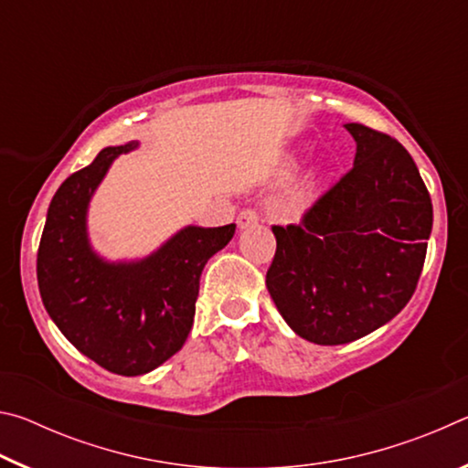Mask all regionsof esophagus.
<instances>
[{
	"mask_svg": "<svg viewBox=\"0 0 468 468\" xmlns=\"http://www.w3.org/2000/svg\"><path fill=\"white\" fill-rule=\"evenodd\" d=\"M260 218H262V212H260L258 208H245L239 212V217H237V225L245 229V227L258 225Z\"/></svg>",
	"mask_w": 468,
	"mask_h": 468,
	"instance_id": "esophagus-1",
	"label": "esophagus"
}]
</instances>
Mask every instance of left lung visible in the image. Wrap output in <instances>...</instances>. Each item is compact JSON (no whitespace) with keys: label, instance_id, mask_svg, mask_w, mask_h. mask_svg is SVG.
<instances>
[{"label":"left lung","instance_id":"1","mask_svg":"<svg viewBox=\"0 0 468 468\" xmlns=\"http://www.w3.org/2000/svg\"><path fill=\"white\" fill-rule=\"evenodd\" d=\"M345 128L355 163L295 225H272L266 287L284 322L315 345H346L390 322L421 276L433 206L413 156L363 123Z\"/></svg>","mask_w":468,"mask_h":468}]
</instances>
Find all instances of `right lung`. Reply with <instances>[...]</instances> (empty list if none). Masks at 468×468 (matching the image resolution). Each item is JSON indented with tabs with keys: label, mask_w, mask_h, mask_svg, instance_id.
Returning <instances> with one entry per match:
<instances>
[{
	"label": "right lung",
	"mask_w": 468,
	"mask_h": 468,
	"mask_svg": "<svg viewBox=\"0 0 468 468\" xmlns=\"http://www.w3.org/2000/svg\"><path fill=\"white\" fill-rule=\"evenodd\" d=\"M136 142L102 148L55 192L37 253V281L55 326L111 374L142 376L173 357L192 330L200 276L235 225L187 227L153 256L107 264L86 239V208L109 165Z\"/></svg>",
	"instance_id": "obj_1"
}]
</instances>
